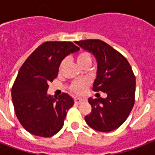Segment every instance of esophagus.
<instances>
[{
	"mask_svg": "<svg viewBox=\"0 0 155 155\" xmlns=\"http://www.w3.org/2000/svg\"><path fill=\"white\" fill-rule=\"evenodd\" d=\"M84 101L83 98H80V97H75V104H80V102H82Z\"/></svg>",
	"mask_w": 155,
	"mask_h": 155,
	"instance_id": "1",
	"label": "esophagus"
}]
</instances>
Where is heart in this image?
Returning <instances> with one entry per match:
<instances>
[{
	"label": "heart",
	"instance_id": "obj_1",
	"mask_svg": "<svg viewBox=\"0 0 155 155\" xmlns=\"http://www.w3.org/2000/svg\"><path fill=\"white\" fill-rule=\"evenodd\" d=\"M76 62L80 67H84L86 64H90L92 63V58L91 55L87 52H81L76 56ZM65 63V60L62 61V63L60 64V68H62ZM87 84V80H78L75 82L72 83V84L71 86V89L74 92H77V93H80L84 90L85 87Z\"/></svg>",
	"mask_w": 155,
	"mask_h": 155
}]
</instances>
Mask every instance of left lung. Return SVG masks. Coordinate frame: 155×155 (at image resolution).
<instances>
[{"mask_svg":"<svg viewBox=\"0 0 155 155\" xmlns=\"http://www.w3.org/2000/svg\"><path fill=\"white\" fill-rule=\"evenodd\" d=\"M75 42L92 54L97 61L92 90L107 94L106 98H88L92 112L85 117V121L95 130L110 132L125 122L134 104L136 80L132 68L122 54L101 40Z\"/></svg>","mask_w":155,"mask_h":155,"instance_id":"left-lung-1","label":"left lung"}]
</instances>
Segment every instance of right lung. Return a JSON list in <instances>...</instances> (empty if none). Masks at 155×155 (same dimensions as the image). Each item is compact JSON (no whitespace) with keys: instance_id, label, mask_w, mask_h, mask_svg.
I'll list each match as a JSON object with an SVG mask.
<instances>
[{"instance_id":"add662e5","label":"right lung","mask_w":155,"mask_h":155,"mask_svg":"<svg viewBox=\"0 0 155 155\" xmlns=\"http://www.w3.org/2000/svg\"><path fill=\"white\" fill-rule=\"evenodd\" d=\"M79 50L71 42H44L20 68L11 96L18 120L31 134L52 137L63 128L74 100L68 93L58 97L48 95V84L57 77L65 57Z\"/></svg>"}]
</instances>
